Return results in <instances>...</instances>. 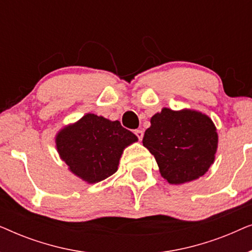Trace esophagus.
<instances>
[{"label":"esophagus","instance_id":"esophagus-1","mask_svg":"<svg viewBox=\"0 0 252 252\" xmlns=\"http://www.w3.org/2000/svg\"><path fill=\"white\" fill-rule=\"evenodd\" d=\"M135 135L137 136V139L139 140H142V137H143V130H141V129H136L135 132Z\"/></svg>","mask_w":252,"mask_h":252}]
</instances>
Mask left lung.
I'll return each instance as SVG.
<instances>
[{"mask_svg":"<svg viewBox=\"0 0 252 252\" xmlns=\"http://www.w3.org/2000/svg\"><path fill=\"white\" fill-rule=\"evenodd\" d=\"M143 146L154 155L159 172L171 185H181L204 175L218 148L215 124L204 113L164 108L150 119Z\"/></svg>","mask_w":252,"mask_h":252,"instance_id":"left-lung-1","label":"left lung"}]
</instances>
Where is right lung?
I'll list each match as a JSON object with an SVG mask.
<instances>
[{
  "instance_id": "obj_1",
  "label": "right lung",
  "mask_w": 252,
  "mask_h": 252,
  "mask_svg": "<svg viewBox=\"0 0 252 252\" xmlns=\"http://www.w3.org/2000/svg\"><path fill=\"white\" fill-rule=\"evenodd\" d=\"M136 141L135 134L124 128L118 120L111 122L94 113L65 126L55 139L68 170L88 184L116 173L124 149Z\"/></svg>"
}]
</instances>
